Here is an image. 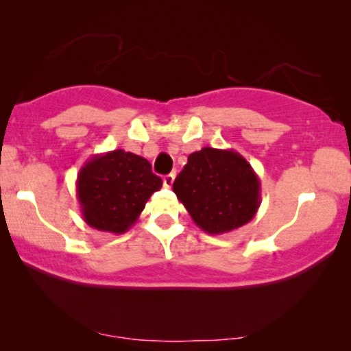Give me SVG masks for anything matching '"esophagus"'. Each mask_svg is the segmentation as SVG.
Segmentation results:
<instances>
[{
	"label": "esophagus",
	"mask_w": 351,
	"mask_h": 351,
	"mask_svg": "<svg viewBox=\"0 0 351 351\" xmlns=\"http://www.w3.org/2000/svg\"><path fill=\"white\" fill-rule=\"evenodd\" d=\"M174 179H176V174H167L165 176V179H162V184H165V186H167V189H171L172 184H174Z\"/></svg>",
	"instance_id": "esophagus-1"
}]
</instances>
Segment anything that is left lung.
I'll return each mask as SVG.
<instances>
[{"mask_svg":"<svg viewBox=\"0 0 351 351\" xmlns=\"http://www.w3.org/2000/svg\"><path fill=\"white\" fill-rule=\"evenodd\" d=\"M172 190L193 222L209 234L251 222L261 206V180L234 150L204 147L191 153Z\"/></svg>","mask_w":351,"mask_h":351,"instance_id":"left-lung-1","label":"left lung"}]
</instances>
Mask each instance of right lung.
Returning a JSON list of instances; mask_svg holds the SVG:
<instances>
[{
	"label": "right lung",
	"instance_id": "add662e5",
	"mask_svg": "<svg viewBox=\"0 0 351 351\" xmlns=\"http://www.w3.org/2000/svg\"><path fill=\"white\" fill-rule=\"evenodd\" d=\"M162 186L145 158L113 150L94 155L76 179L81 215L95 230L126 233L145 208L148 198Z\"/></svg>",
	"mask_w": 351,
	"mask_h": 351
}]
</instances>
